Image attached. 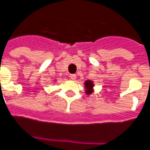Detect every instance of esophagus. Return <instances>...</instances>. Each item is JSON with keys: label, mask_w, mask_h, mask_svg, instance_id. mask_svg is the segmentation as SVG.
Returning a JSON list of instances; mask_svg holds the SVG:
<instances>
[{"label": "esophagus", "mask_w": 150, "mask_h": 150, "mask_svg": "<svg viewBox=\"0 0 150 150\" xmlns=\"http://www.w3.org/2000/svg\"><path fill=\"white\" fill-rule=\"evenodd\" d=\"M69 77H70V79L73 80V81H74V80L76 79V75H75V74H71Z\"/></svg>", "instance_id": "34e87169"}]
</instances>
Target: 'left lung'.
<instances>
[{"label": "left lung", "mask_w": 150, "mask_h": 150, "mask_svg": "<svg viewBox=\"0 0 150 150\" xmlns=\"http://www.w3.org/2000/svg\"><path fill=\"white\" fill-rule=\"evenodd\" d=\"M84 86H85V93L86 95H91V93L94 92V82L91 80H86L84 82Z\"/></svg>", "instance_id": "8db88e82"}]
</instances>
